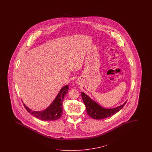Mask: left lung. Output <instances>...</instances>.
<instances>
[{
	"mask_svg": "<svg viewBox=\"0 0 152 152\" xmlns=\"http://www.w3.org/2000/svg\"><path fill=\"white\" fill-rule=\"evenodd\" d=\"M81 96L86 106L88 115L94 119H103L114 115L120 110L126 103V101H125L123 105L115 108L105 109L100 106L85 93L81 92Z\"/></svg>",
	"mask_w": 152,
	"mask_h": 152,
	"instance_id": "obj_1",
	"label": "left lung"
}]
</instances>
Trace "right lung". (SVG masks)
Returning <instances> with one entry per match:
<instances>
[{"mask_svg":"<svg viewBox=\"0 0 152 152\" xmlns=\"http://www.w3.org/2000/svg\"><path fill=\"white\" fill-rule=\"evenodd\" d=\"M69 85L62 88L54 101L46 110L42 111H35L29 109L24 104V106L31 114L39 119L45 121H53L58 119L62 114V101L65 95L68 92Z\"/></svg>","mask_w":152,"mask_h":152,"instance_id":"right-lung-1","label":"right lung"}]
</instances>
